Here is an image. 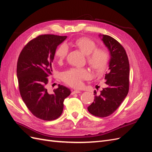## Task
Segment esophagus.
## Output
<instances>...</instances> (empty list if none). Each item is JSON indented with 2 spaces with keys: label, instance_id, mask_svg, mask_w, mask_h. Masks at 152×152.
I'll list each match as a JSON object with an SVG mask.
<instances>
[{
  "label": "esophagus",
  "instance_id": "34e87169",
  "mask_svg": "<svg viewBox=\"0 0 152 152\" xmlns=\"http://www.w3.org/2000/svg\"><path fill=\"white\" fill-rule=\"evenodd\" d=\"M80 91L79 90H75L72 92V94H78V93H80Z\"/></svg>",
  "mask_w": 152,
  "mask_h": 152
}]
</instances>
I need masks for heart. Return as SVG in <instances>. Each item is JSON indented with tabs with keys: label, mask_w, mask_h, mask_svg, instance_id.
<instances>
[{
	"label": "heart",
	"mask_w": 152,
	"mask_h": 152,
	"mask_svg": "<svg viewBox=\"0 0 152 152\" xmlns=\"http://www.w3.org/2000/svg\"><path fill=\"white\" fill-rule=\"evenodd\" d=\"M75 45L87 56L89 65L96 72H102L107 67L109 61L108 52L104 49H96V44L93 40L87 37H81L75 41ZM68 48L62 44L55 51V57L59 63H62L67 56ZM91 74L86 69L71 68L62 74V80L73 87L82 86V80L89 79Z\"/></svg>",
	"instance_id": "1"
}]
</instances>
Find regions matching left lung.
<instances>
[{
    "instance_id": "1",
    "label": "left lung",
    "mask_w": 152,
    "mask_h": 152,
    "mask_svg": "<svg viewBox=\"0 0 152 152\" xmlns=\"http://www.w3.org/2000/svg\"><path fill=\"white\" fill-rule=\"evenodd\" d=\"M110 52L108 70L104 77V87L87 109L99 117H108L118 108L127 95L129 86V63L122 45L112 37L99 34Z\"/></svg>"
}]
</instances>
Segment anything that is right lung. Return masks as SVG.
Returning a JSON list of instances; mask_svg holds the SVG:
<instances>
[{
    "label": "right lung",
    "instance_id": "right-lung-1",
    "mask_svg": "<svg viewBox=\"0 0 152 152\" xmlns=\"http://www.w3.org/2000/svg\"><path fill=\"white\" fill-rule=\"evenodd\" d=\"M66 36L42 35L30 40L20 54L17 77L20 94L34 116L53 121L61 116L63 102L70 94L67 87L58 84L53 94H49L48 77L52 75V62L58 45Z\"/></svg>",
    "mask_w": 152,
    "mask_h": 152
}]
</instances>
